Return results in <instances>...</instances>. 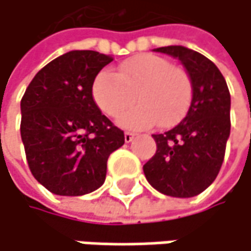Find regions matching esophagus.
<instances>
[{"label": "esophagus", "instance_id": "obj_1", "mask_svg": "<svg viewBox=\"0 0 251 251\" xmlns=\"http://www.w3.org/2000/svg\"><path fill=\"white\" fill-rule=\"evenodd\" d=\"M134 138H135V134H134V132H131V131H126V132H125V141H126V143H131Z\"/></svg>", "mask_w": 251, "mask_h": 251}]
</instances>
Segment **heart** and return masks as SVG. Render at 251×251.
I'll return each mask as SVG.
<instances>
[{
  "instance_id": "obj_1",
  "label": "heart",
  "mask_w": 251,
  "mask_h": 251,
  "mask_svg": "<svg viewBox=\"0 0 251 251\" xmlns=\"http://www.w3.org/2000/svg\"><path fill=\"white\" fill-rule=\"evenodd\" d=\"M140 101L125 111L119 123L126 128H150L159 123L168 128L188 110L193 82L188 73L156 54L135 55L119 64L116 73L101 70L92 83L97 105L110 117H117L132 100Z\"/></svg>"
}]
</instances>
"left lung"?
<instances>
[{"label":"left lung","instance_id":"1","mask_svg":"<svg viewBox=\"0 0 251 251\" xmlns=\"http://www.w3.org/2000/svg\"><path fill=\"white\" fill-rule=\"evenodd\" d=\"M181 60L193 82L185 117L168 132L154 134L156 154L144 165L147 181L162 194L194 197L218 176L231 131V95L225 77L203 54L181 45L156 48Z\"/></svg>","mask_w":251,"mask_h":251}]
</instances>
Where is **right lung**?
<instances>
[{
	"label": "right lung",
	"mask_w": 251,
	"mask_h": 251,
	"mask_svg": "<svg viewBox=\"0 0 251 251\" xmlns=\"http://www.w3.org/2000/svg\"><path fill=\"white\" fill-rule=\"evenodd\" d=\"M111 55L82 50L42 67L20 102V134L35 179L57 196H83L104 184L108 156L125 144L92 97Z\"/></svg>",
	"instance_id": "right-lung-1"
}]
</instances>
